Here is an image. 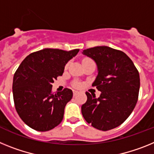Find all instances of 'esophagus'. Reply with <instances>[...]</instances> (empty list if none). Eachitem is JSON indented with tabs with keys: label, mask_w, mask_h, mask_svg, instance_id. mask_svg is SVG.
Returning a JSON list of instances; mask_svg holds the SVG:
<instances>
[{
	"label": "esophagus",
	"mask_w": 154,
	"mask_h": 154,
	"mask_svg": "<svg viewBox=\"0 0 154 154\" xmlns=\"http://www.w3.org/2000/svg\"><path fill=\"white\" fill-rule=\"evenodd\" d=\"M78 94V91H73V96H76Z\"/></svg>",
	"instance_id": "esophagus-1"
}]
</instances>
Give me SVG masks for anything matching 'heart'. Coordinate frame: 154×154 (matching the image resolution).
<instances>
[{
	"label": "heart",
	"instance_id": "heart-1",
	"mask_svg": "<svg viewBox=\"0 0 154 154\" xmlns=\"http://www.w3.org/2000/svg\"><path fill=\"white\" fill-rule=\"evenodd\" d=\"M85 60H85L84 61H85ZM75 87H77V88H79V87H81V85H80V84H78V83H77V84H75Z\"/></svg>",
	"mask_w": 154,
	"mask_h": 154
}]
</instances>
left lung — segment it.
<instances>
[{"label":"left lung","instance_id":"1","mask_svg":"<svg viewBox=\"0 0 154 154\" xmlns=\"http://www.w3.org/2000/svg\"><path fill=\"white\" fill-rule=\"evenodd\" d=\"M97 66V76L92 86L101 91L86 92L88 100L81 106L87 122L95 129L110 130L123 123L133 112L138 100L140 74L125 53L109 46H95L83 50Z\"/></svg>","mask_w":154,"mask_h":154}]
</instances>
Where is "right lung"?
Listing matches in <instances>:
<instances>
[{"mask_svg":"<svg viewBox=\"0 0 154 154\" xmlns=\"http://www.w3.org/2000/svg\"><path fill=\"white\" fill-rule=\"evenodd\" d=\"M78 52L44 49L29 54L20 64L13 78V97L18 116L30 128L45 132L62 122L73 91L65 88L53 94L52 84Z\"/></svg>","mask_w":154,"mask_h":154,"instance_id":"obj_1","label":"right lung"}]
</instances>
